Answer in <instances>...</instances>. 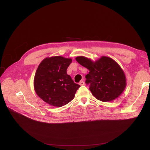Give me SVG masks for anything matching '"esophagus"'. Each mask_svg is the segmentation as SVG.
Here are the masks:
<instances>
[{
  "label": "esophagus",
  "mask_w": 150,
  "mask_h": 150,
  "mask_svg": "<svg viewBox=\"0 0 150 150\" xmlns=\"http://www.w3.org/2000/svg\"><path fill=\"white\" fill-rule=\"evenodd\" d=\"M79 84H80V86H83V85L84 84V82L83 81H80V82Z\"/></svg>",
  "instance_id": "34e87169"
}]
</instances>
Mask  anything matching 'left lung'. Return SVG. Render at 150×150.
<instances>
[{
    "label": "left lung",
    "mask_w": 150,
    "mask_h": 150,
    "mask_svg": "<svg viewBox=\"0 0 150 150\" xmlns=\"http://www.w3.org/2000/svg\"><path fill=\"white\" fill-rule=\"evenodd\" d=\"M75 59L89 70L86 75V83L91 84L89 89L96 98L108 102L122 95L127 86V78L123 70L115 60L105 56L95 61L83 56H78Z\"/></svg>",
    "instance_id": "8db88e82"
}]
</instances>
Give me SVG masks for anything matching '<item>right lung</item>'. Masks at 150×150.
Instances as JSON below:
<instances>
[{
  "instance_id": "add662e5",
  "label": "right lung",
  "mask_w": 150,
  "mask_h": 150,
  "mask_svg": "<svg viewBox=\"0 0 150 150\" xmlns=\"http://www.w3.org/2000/svg\"><path fill=\"white\" fill-rule=\"evenodd\" d=\"M72 59L61 56L44 58L38 67L33 86L38 96L50 106L61 107L69 103L80 87L67 74Z\"/></svg>"
}]
</instances>
